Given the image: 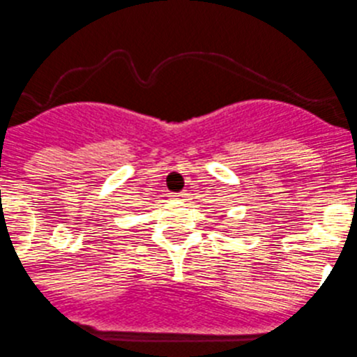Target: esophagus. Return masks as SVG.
Returning <instances> with one entry per match:
<instances>
[{
	"label": "esophagus",
	"instance_id": "1",
	"mask_svg": "<svg viewBox=\"0 0 357 357\" xmlns=\"http://www.w3.org/2000/svg\"><path fill=\"white\" fill-rule=\"evenodd\" d=\"M185 198H188L185 192H175V195H173V199H178V202H184Z\"/></svg>",
	"mask_w": 357,
	"mask_h": 357
}]
</instances>
